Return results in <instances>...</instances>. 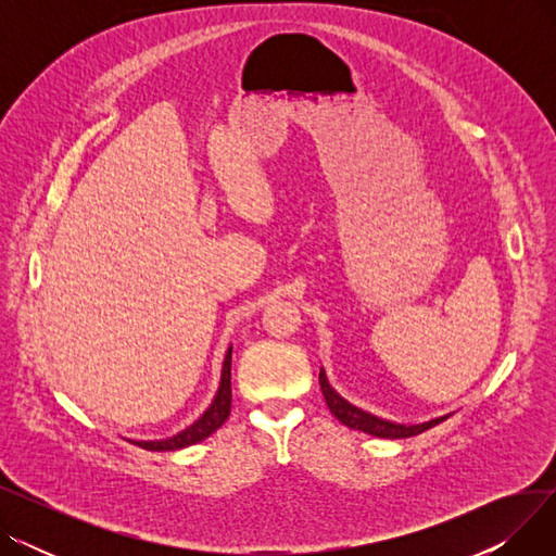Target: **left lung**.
I'll use <instances>...</instances> for the list:
<instances>
[{"instance_id":"left-lung-1","label":"left lung","mask_w":556,"mask_h":556,"mask_svg":"<svg viewBox=\"0 0 556 556\" xmlns=\"http://www.w3.org/2000/svg\"><path fill=\"white\" fill-rule=\"evenodd\" d=\"M319 388H323V394H325V401L329 405L331 415L344 424L346 428H354V430H361V432H367L371 437H383V440H403V437H413V434H419L437 424H442L444 419H448V415L444 417H437V419H430V421H424V424H396V421H390V419H381L376 417L367 410H363V407L349 403L344 396H340L327 378V371L325 367L319 369Z\"/></svg>"}]
</instances>
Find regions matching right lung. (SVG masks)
<instances>
[{"label":"right lung","instance_id":"add662e5","mask_svg":"<svg viewBox=\"0 0 556 556\" xmlns=\"http://www.w3.org/2000/svg\"><path fill=\"white\" fill-rule=\"evenodd\" d=\"M229 410H231V346L225 354L220 383H218V390H216L210 407L191 426L166 437V440H149V442L128 440V442L139 448H146V451H180V448H187L191 444L207 440L212 432H216L225 424V419L229 417Z\"/></svg>","mask_w":556,"mask_h":556}]
</instances>
